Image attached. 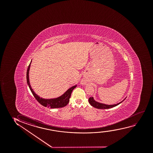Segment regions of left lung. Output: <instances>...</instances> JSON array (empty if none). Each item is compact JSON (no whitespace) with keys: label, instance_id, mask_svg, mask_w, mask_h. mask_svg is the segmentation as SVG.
Masks as SVG:
<instances>
[{"label":"left lung","instance_id":"1","mask_svg":"<svg viewBox=\"0 0 153 153\" xmlns=\"http://www.w3.org/2000/svg\"><path fill=\"white\" fill-rule=\"evenodd\" d=\"M124 100H123L121 102H120L118 103L117 104H115V105H108L103 104V103H102L98 102L94 100V99L93 97H90L89 99V103L92 105V107H94V108H96L97 109H109V108H113V107L117 106V105L120 104Z\"/></svg>","mask_w":153,"mask_h":153}]
</instances>
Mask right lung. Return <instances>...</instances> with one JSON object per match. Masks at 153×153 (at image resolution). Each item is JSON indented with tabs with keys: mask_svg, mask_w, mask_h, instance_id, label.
I'll return each instance as SVG.
<instances>
[{
	"mask_svg": "<svg viewBox=\"0 0 153 153\" xmlns=\"http://www.w3.org/2000/svg\"><path fill=\"white\" fill-rule=\"evenodd\" d=\"M32 61L30 63L29 65L27 68V82L29 86L30 89L31 90L32 94L34 97V98L36 99L39 102L41 105H43L44 107H48L50 108H63L65 107L68 103L69 101V98L71 96V94L74 89L76 87L77 85L73 86L71 88H69L66 92L62 94V96L59 97L58 98L54 99H43L40 98V97L36 94L33 90L31 88V86L30 85L29 81V70L30 68V65Z\"/></svg>",
	"mask_w": 153,
	"mask_h": 153,
	"instance_id": "add662e5",
	"label": "right lung"
}]
</instances>
